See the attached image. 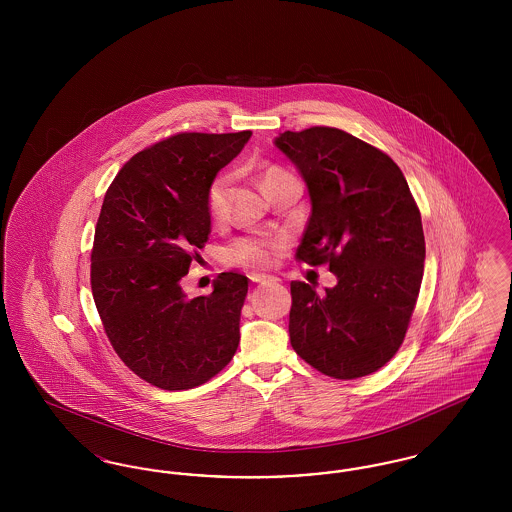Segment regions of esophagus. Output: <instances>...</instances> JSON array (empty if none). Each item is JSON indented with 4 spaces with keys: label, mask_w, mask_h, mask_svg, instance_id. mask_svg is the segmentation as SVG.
<instances>
[{
    "label": "esophagus",
    "mask_w": 512,
    "mask_h": 512,
    "mask_svg": "<svg viewBox=\"0 0 512 512\" xmlns=\"http://www.w3.org/2000/svg\"><path fill=\"white\" fill-rule=\"evenodd\" d=\"M249 280H251V282H255V284H272V282H278V278H274V276H268V274H255V272H251V274H249Z\"/></svg>",
    "instance_id": "obj_1"
}]
</instances>
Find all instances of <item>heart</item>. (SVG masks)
I'll use <instances>...</instances> for the list:
<instances>
[{"label":"heart","instance_id":"1","mask_svg":"<svg viewBox=\"0 0 512 512\" xmlns=\"http://www.w3.org/2000/svg\"><path fill=\"white\" fill-rule=\"evenodd\" d=\"M278 171L270 169L267 172ZM265 176V178H267ZM230 188V174L220 172L211 182L207 190V213L211 219L220 220L226 213V195ZM278 240L265 234H247L232 240L230 244L222 249V259L230 267L245 268V270H257V268H267L272 265L276 251H278Z\"/></svg>","mask_w":512,"mask_h":512}]
</instances>
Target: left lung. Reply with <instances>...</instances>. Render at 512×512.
<instances>
[{"mask_svg":"<svg viewBox=\"0 0 512 512\" xmlns=\"http://www.w3.org/2000/svg\"><path fill=\"white\" fill-rule=\"evenodd\" d=\"M274 146L311 197L297 259L328 263L338 278L326 293L292 282V347L326 376L372 374L405 340L424 274V232L409 184L384 151L340 128L288 130Z\"/></svg>","mask_w":512,"mask_h":512,"instance_id":"obj_1","label":"left lung"}]
</instances>
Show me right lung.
I'll use <instances>...</instances> for the list:
<instances>
[{
	"label": "right lung",
	"mask_w": 512,
	"mask_h": 512,
	"mask_svg": "<svg viewBox=\"0 0 512 512\" xmlns=\"http://www.w3.org/2000/svg\"><path fill=\"white\" fill-rule=\"evenodd\" d=\"M251 132H182L136 153L109 186L92 249V293L122 363L161 390H190L240 343L247 278L222 272L213 293L180 280L211 234L207 190Z\"/></svg>",
	"instance_id": "1"
}]
</instances>
